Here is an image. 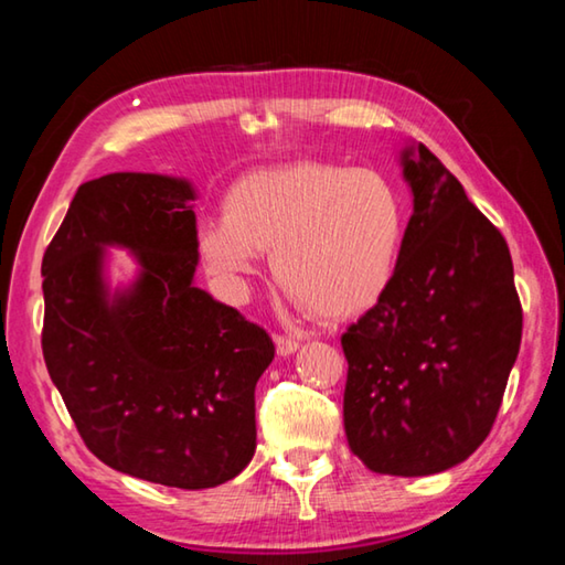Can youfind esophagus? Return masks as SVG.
Instances as JSON below:
<instances>
[{"label": "esophagus", "instance_id": "obj_1", "mask_svg": "<svg viewBox=\"0 0 565 565\" xmlns=\"http://www.w3.org/2000/svg\"><path fill=\"white\" fill-rule=\"evenodd\" d=\"M274 343H276V353L279 356H291V353L299 349V341L294 337H284V333H274Z\"/></svg>", "mask_w": 565, "mask_h": 565}]
</instances>
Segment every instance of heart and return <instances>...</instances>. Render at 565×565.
<instances>
[{"label":"heart","instance_id":"obj_1","mask_svg":"<svg viewBox=\"0 0 565 565\" xmlns=\"http://www.w3.org/2000/svg\"><path fill=\"white\" fill-rule=\"evenodd\" d=\"M222 214L196 232L206 269L246 294L262 254H271L286 296L323 321L381 301L406 234L404 204L384 177L327 161L248 171L228 186Z\"/></svg>","mask_w":565,"mask_h":565}]
</instances>
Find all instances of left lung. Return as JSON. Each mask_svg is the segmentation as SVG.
<instances>
[{"label":"left lung","mask_w":565,"mask_h":565,"mask_svg":"<svg viewBox=\"0 0 565 565\" xmlns=\"http://www.w3.org/2000/svg\"><path fill=\"white\" fill-rule=\"evenodd\" d=\"M414 191L394 279L341 337L347 441L366 468L431 476L491 434L523 311L503 234L424 145L401 157Z\"/></svg>","instance_id":"left-lung-1"}]
</instances>
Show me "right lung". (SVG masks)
Returning a JSON list of instances; mask_svg holds the SVG:
<instances>
[{"label":"right lung","instance_id":"add662e5","mask_svg":"<svg viewBox=\"0 0 565 565\" xmlns=\"http://www.w3.org/2000/svg\"><path fill=\"white\" fill-rule=\"evenodd\" d=\"M194 189L159 174H107L76 189L42 259L46 371L89 451L171 489L232 481L256 451L254 388L274 341L194 286ZM140 279L108 299L103 246Z\"/></svg>","mask_w":565,"mask_h":565}]
</instances>
